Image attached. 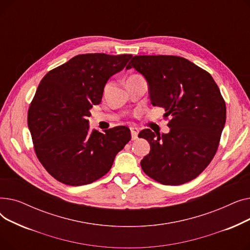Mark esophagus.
Wrapping results in <instances>:
<instances>
[{
  "label": "esophagus",
  "instance_id": "34e87169",
  "mask_svg": "<svg viewBox=\"0 0 250 250\" xmlns=\"http://www.w3.org/2000/svg\"><path fill=\"white\" fill-rule=\"evenodd\" d=\"M130 134H132V139L137 140L138 139V134H139V129L137 127H130Z\"/></svg>",
  "mask_w": 250,
  "mask_h": 250
}]
</instances>
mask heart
Wrapping results in <instances>:
<instances>
[{
	"mask_svg": "<svg viewBox=\"0 0 250 250\" xmlns=\"http://www.w3.org/2000/svg\"><path fill=\"white\" fill-rule=\"evenodd\" d=\"M130 78H136V76H134V77H130ZM130 78H128V79H130Z\"/></svg>",
	"mask_w": 250,
	"mask_h": 250,
	"instance_id": "b5f03b06",
	"label": "heart"
}]
</instances>
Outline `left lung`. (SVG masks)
Masks as SVG:
<instances>
[{"label":"left lung","mask_w":250,"mask_h":250,"mask_svg":"<svg viewBox=\"0 0 250 250\" xmlns=\"http://www.w3.org/2000/svg\"><path fill=\"white\" fill-rule=\"evenodd\" d=\"M146 79L153 106L170 115L168 134L143 129L150 153L143 171L166 186L199 176L214 158L226 123V104L212 76L185 58L135 56L126 65Z\"/></svg>","instance_id":"left-lung-1"}]
</instances>
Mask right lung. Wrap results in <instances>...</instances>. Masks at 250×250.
Masks as SVG:
<instances>
[{"label": "right lung", "instance_id": "1", "mask_svg": "<svg viewBox=\"0 0 250 250\" xmlns=\"http://www.w3.org/2000/svg\"><path fill=\"white\" fill-rule=\"evenodd\" d=\"M132 55H79L49 71L28 109L34 151L46 171L68 186L89 185L106 174L116 154L130 140L120 125L90 132V109L101 102L108 79Z\"/></svg>", "mask_w": 250, "mask_h": 250}]
</instances>
